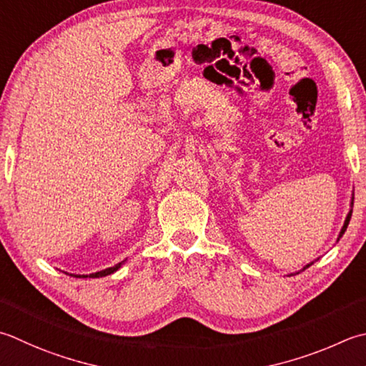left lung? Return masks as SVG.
<instances>
[{"instance_id":"left-lung-1","label":"left lung","mask_w":366,"mask_h":366,"mask_svg":"<svg viewBox=\"0 0 366 366\" xmlns=\"http://www.w3.org/2000/svg\"><path fill=\"white\" fill-rule=\"evenodd\" d=\"M352 207H354V193H352V197H350V209H349V212H347V216H346V220H345V225H342V228H341V232H340V234H338V239L336 241H340L341 239V236L345 234V232H346V228H347V225H349V220H350V216H352ZM316 262V260H314ZM314 262H311V263H307L306 267H303L302 269L300 271H297V273H292V274H289V276H293V274H298V273H302V271H305L306 268H310L311 264L314 263Z\"/></svg>"}]
</instances>
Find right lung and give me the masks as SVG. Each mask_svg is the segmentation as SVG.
<instances>
[{"label": "right lung", "mask_w": 366, "mask_h": 366, "mask_svg": "<svg viewBox=\"0 0 366 366\" xmlns=\"http://www.w3.org/2000/svg\"><path fill=\"white\" fill-rule=\"evenodd\" d=\"M127 260H124V262H120V263H117V264H114V267H111V268H106V269H102V271H97V273H92V274H69V273H66V274H69V276H74V277H103V276H107V274H112V273H116V271L122 267V264H124Z\"/></svg>", "instance_id": "1"}]
</instances>
